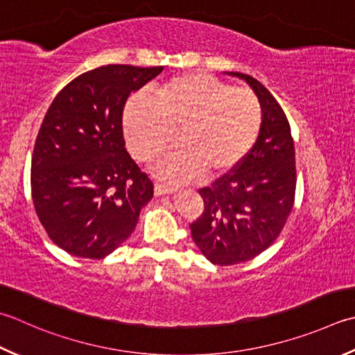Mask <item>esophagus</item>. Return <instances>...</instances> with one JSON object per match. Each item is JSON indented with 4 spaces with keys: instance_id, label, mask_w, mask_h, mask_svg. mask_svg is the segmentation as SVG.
<instances>
[{
    "instance_id": "34e87169",
    "label": "esophagus",
    "mask_w": 355,
    "mask_h": 355,
    "mask_svg": "<svg viewBox=\"0 0 355 355\" xmlns=\"http://www.w3.org/2000/svg\"><path fill=\"white\" fill-rule=\"evenodd\" d=\"M173 191L175 189H172V187H169V186H166V184H155V187H154V192H155V196H158V197H162V196H171V193H173Z\"/></svg>"
}]
</instances>
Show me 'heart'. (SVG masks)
<instances>
[{
  "label": "heart",
  "instance_id": "1",
  "mask_svg": "<svg viewBox=\"0 0 355 355\" xmlns=\"http://www.w3.org/2000/svg\"><path fill=\"white\" fill-rule=\"evenodd\" d=\"M261 106L249 89L206 73L173 76L128 101L123 130L130 154L148 163L168 148L178 130V148L157 163L159 175L186 183L215 178L237 166L259 137Z\"/></svg>",
  "mask_w": 355,
  "mask_h": 355
}]
</instances>
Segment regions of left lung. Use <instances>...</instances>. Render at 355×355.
<instances>
[{"label": "left lung", "mask_w": 355, "mask_h": 355, "mask_svg": "<svg viewBox=\"0 0 355 355\" xmlns=\"http://www.w3.org/2000/svg\"><path fill=\"white\" fill-rule=\"evenodd\" d=\"M245 80L261 106V128L254 148L232 175L203 187L201 217L191 225L192 240L214 265L252 260L272 245L293 209L295 149L286 115L277 100L251 75Z\"/></svg>", "instance_id": "1"}]
</instances>
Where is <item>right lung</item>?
Returning a JSON list of instances; mask_svg holds the SVG:
<instances>
[{
    "label": "right lung",
    "mask_w": 355,
    "mask_h": 355,
    "mask_svg": "<svg viewBox=\"0 0 355 355\" xmlns=\"http://www.w3.org/2000/svg\"><path fill=\"white\" fill-rule=\"evenodd\" d=\"M163 67L109 64L55 96L32 157V200L51 240L67 254L103 259L126 241L154 184L130 158L123 109Z\"/></svg>",
    "instance_id": "add662e5"
}]
</instances>
